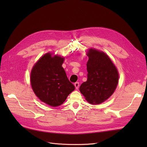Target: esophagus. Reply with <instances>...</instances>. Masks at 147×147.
I'll list each match as a JSON object with an SVG mask.
<instances>
[{
    "mask_svg": "<svg viewBox=\"0 0 147 147\" xmlns=\"http://www.w3.org/2000/svg\"><path fill=\"white\" fill-rule=\"evenodd\" d=\"M74 85H75V88H76V89H78V87H79V82H76V83H75Z\"/></svg>",
    "mask_w": 147,
    "mask_h": 147,
    "instance_id": "obj_1",
    "label": "esophagus"
}]
</instances>
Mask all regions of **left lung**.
<instances>
[{
	"instance_id": "1",
	"label": "left lung",
	"mask_w": 147,
	"mask_h": 147,
	"mask_svg": "<svg viewBox=\"0 0 147 147\" xmlns=\"http://www.w3.org/2000/svg\"><path fill=\"white\" fill-rule=\"evenodd\" d=\"M87 81L80 91L91 104H99L112 95L118 82L116 67L104 53L90 49L88 53Z\"/></svg>"
}]
</instances>
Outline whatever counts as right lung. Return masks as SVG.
Wrapping results in <instances>:
<instances>
[{
  "mask_svg": "<svg viewBox=\"0 0 147 147\" xmlns=\"http://www.w3.org/2000/svg\"><path fill=\"white\" fill-rule=\"evenodd\" d=\"M64 59L47 53L33 67L30 74L32 90L39 99L52 107L63 104L75 90L64 68Z\"/></svg>",
  "mask_w": 147,
  "mask_h": 147,
  "instance_id": "1",
  "label": "right lung"
}]
</instances>
